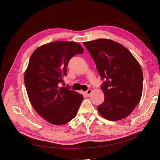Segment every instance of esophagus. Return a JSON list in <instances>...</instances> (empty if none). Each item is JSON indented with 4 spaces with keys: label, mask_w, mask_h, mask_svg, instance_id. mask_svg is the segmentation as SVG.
I'll list each match as a JSON object with an SVG mask.
<instances>
[{
    "label": "esophagus",
    "mask_w": 160,
    "mask_h": 160,
    "mask_svg": "<svg viewBox=\"0 0 160 160\" xmlns=\"http://www.w3.org/2000/svg\"><path fill=\"white\" fill-rule=\"evenodd\" d=\"M85 93L88 96V95H89L91 93V89H88L86 92H85Z\"/></svg>",
    "instance_id": "obj_1"
}]
</instances>
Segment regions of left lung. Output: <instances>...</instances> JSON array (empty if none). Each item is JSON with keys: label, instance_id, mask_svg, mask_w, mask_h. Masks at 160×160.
I'll return each instance as SVG.
<instances>
[{"label": "left lung", "instance_id": "obj_1", "mask_svg": "<svg viewBox=\"0 0 160 160\" xmlns=\"http://www.w3.org/2000/svg\"><path fill=\"white\" fill-rule=\"evenodd\" d=\"M83 45L104 80L101 86L104 101L97 108L99 113L110 121L126 118L142 95L143 75L139 63L127 48L114 41L98 39Z\"/></svg>", "mask_w": 160, "mask_h": 160}]
</instances>
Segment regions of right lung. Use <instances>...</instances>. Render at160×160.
Returning a JSON list of instances; mask_svg holds the SVG:
<instances>
[{"instance_id":"add662e5","label":"right lung","mask_w":160,"mask_h":160,"mask_svg":"<svg viewBox=\"0 0 160 160\" xmlns=\"http://www.w3.org/2000/svg\"><path fill=\"white\" fill-rule=\"evenodd\" d=\"M83 49L76 42L55 41L38 47L30 56L24 73V84L30 101L37 113L54 125L74 119L83 99L69 87L60 88L67 67Z\"/></svg>"}]
</instances>
